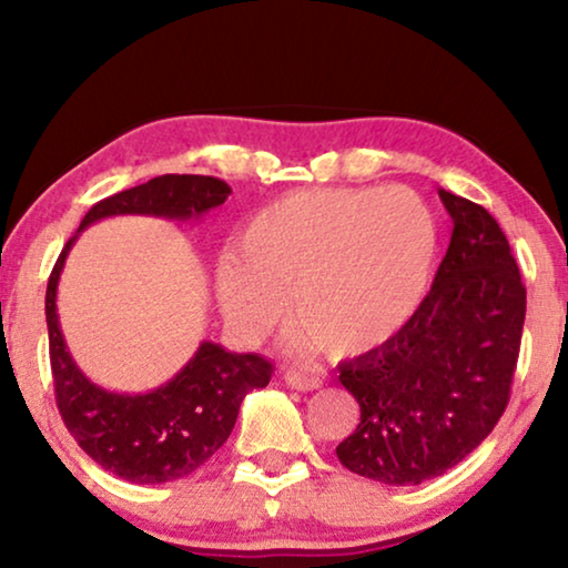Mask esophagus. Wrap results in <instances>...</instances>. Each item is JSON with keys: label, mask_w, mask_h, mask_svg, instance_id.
Here are the masks:
<instances>
[{"label": "esophagus", "mask_w": 568, "mask_h": 568, "mask_svg": "<svg viewBox=\"0 0 568 568\" xmlns=\"http://www.w3.org/2000/svg\"><path fill=\"white\" fill-rule=\"evenodd\" d=\"M284 383L294 387V390H317V387L323 385L321 377H313V375H302V372H286L284 375Z\"/></svg>", "instance_id": "1"}]
</instances>
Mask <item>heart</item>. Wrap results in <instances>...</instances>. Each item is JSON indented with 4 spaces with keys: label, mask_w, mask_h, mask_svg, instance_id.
Instances as JSON below:
<instances>
[{
    "label": "heart",
    "mask_w": 568,
    "mask_h": 568,
    "mask_svg": "<svg viewBox=\"0 0 568 568\" xmlns=\"http://www.w3.org/2000/svg\"><path fill=\"white\" fill-rule=\"evenodd\" d=\"M434 255V216L414 191H297L253 214L216 268V292L251 338L282 321L292 294L294 344L359 356L414 317Z\"/></svg>",
    "instance_id": "obj_1"
}]
</instances>
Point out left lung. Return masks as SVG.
<instances>
[{
  "mask_svg": "<svg viewBox=\"0 0 568 568\" xmlns=\"http://www.w3.org/2000/svg\"><path fill=\"white\" fill-rule=\"evenodd\" d=\"M453 237L414 317L375 352L341 364L362 422L336 447L344 468L418 486L468 457L509 403L525 325V284L484 206L439 189Z\"/></svg>",
  "mask_w": 568,
  "mask_h": 568,
  "instance_id": "obj_1",
  "label": "left lung"
}]
</instances>
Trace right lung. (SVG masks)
Returning a JSON list of instances; mask_svg holds the SVG:
<instances>
[{
  "label": "right lung",
  "mask_w": 568,
  "mask_h": 568,
  "mask_svg": "<svg viewBox=\"0 0 568 568\" xmlns=\"http://www.w3.org/2000/svg\"><path fill=\"white\" fill-rule=\"evenodd\" d=\"M230 193V185L212 175H160L98 201L49 276L45 325L59 414L100 468L131 484H168L201 468L227 442L245 395L266 387L274 367L258 354H235L214 341H201L196 354L165 385L136 395L105 390L77 367L67 348L57 313L61 271L74 240L90 224L123 214L191 222L224 204Z\"/></svg>",
  "instance_id": "right-lung-1"
}]
</instances>
